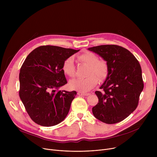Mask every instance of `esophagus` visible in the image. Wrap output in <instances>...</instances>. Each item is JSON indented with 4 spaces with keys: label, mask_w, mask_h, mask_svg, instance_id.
<instances>
[{
    "label": "esophagus",
    "mask_w": 157,
    "mask_h": 157,
    "mask_svg": "<svg viewBox=\"0 0 157 157\" xmlns=\"http://www.w3.org/2000/svg\"><path fill=\"white\" fill-rule=\"evenodd\" d=\"M90 94L89 93H82V92H78V95L79 96H88Z\"/></svg>",
    "instance_id": "esophagus-1"
}]
</instances>
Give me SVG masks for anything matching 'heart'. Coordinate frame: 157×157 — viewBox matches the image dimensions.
Wrapping results in <instances>:
<instances>
[{"label": "heart", "mask_w": 157, "mask_h": 157, "mask_svg": "<svg viewBox=\"0 0 157 157\" xmlns=\"http://www.w3.org/2000/svg\"><path fill=\"white\" fill-rule=\"evenodd\" d=\"M80 62L87 65L88 68L86 71L85 78H76L70 81L69 87L73 90L79 92H87L93 89L98 83V79L104 80L108 75L109 66L104 60H100L98 56L92 52H85L78 56ZM62 71L65 74L69 77L75 75V66L72 56L66 59L62 64Z\"/></svg>", "instance_id": "b5f03b06"}]
</instances>
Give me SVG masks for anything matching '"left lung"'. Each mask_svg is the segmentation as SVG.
<instances>
[{"label":"left lung","instance_id":"left-lung-1","mask_svg":"<svg viewBox=\"0 0 157 157\" xmlns=\"http://www.w3.org/2000/svg\"><path fill=\"white\" fill-rule=\"evenodd\" d=\"M106 61L109 72L96 91L98 102L92 108L94 116L104 123H118L137 108L144 88L142 70L138 60L128 49L117 45H101L88 48Z\"/></svg>","mask_w":157,"mask_h":157}]
</instances>
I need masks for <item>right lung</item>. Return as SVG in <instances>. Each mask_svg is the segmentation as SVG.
Listing matches in <instances>:
<instances>
[{
    "label": "right lung",
    "mask_w": 157,
    "mask_h": 157,
    "mask_svg": "<svg viewBox=\"0 0 157 157\" xmlns=\"http://www.w3.org/2000/svg\"><path fill=\"white\" fill-rule=\"evenodd\" d=\"M79 51L42 46L34 49L25 60L19 75V95L30 117L37 124L54 126L67 117L77 93L59 90L67 83L62 64Z\"/></svg>",
    "instance_id": "add662e5"
}]
</instances>
